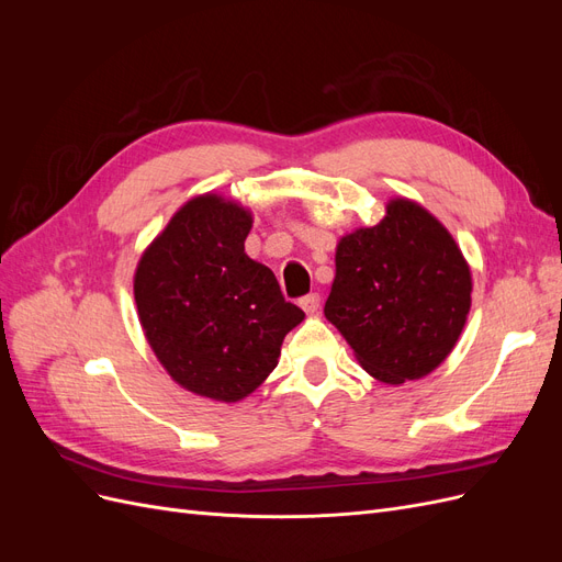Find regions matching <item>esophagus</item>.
<instances>
[{
	"instance_id": "esophagus-1",
	"label": "esophagus",
	"mask_w": 562,
	"mask_h": 562,
	"mask_svg": "<svg viewBox=\"0 0 562 562\" xmlns=\"http://www.w3.org/2000/svg\"><path fill=\"white\" fill-rule=\"evenodd\" d=\"M300 307L307 312V314H316L318 307H321V295L318 293H310V295L300 297Z\"/></svg>"
}]
</instances>
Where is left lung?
<instances>
[{
	"label": "left lung",
	"instance_id": "obj_1",
	"mask_svg": "<svg viewBox=\"0 0 562 562\" xmlns=\"http://www.w3.org/2000/svg\"><path fill=\"white\" fill-rule=\"evenodd\" d=\"M471 307V271L438 220L394 199L375 227L335 252L326 318L366 372L386 384L429 375L446 361Z\"/></svg>",
	"mask_w": 562,
	"mask_h": 562
}]
</instances>
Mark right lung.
Here are the masks:
<instances>
[{
    "label": "right lung",
    "instance_id": "add662e5",
    "mask_svg": "<svg viewBox=\"0 0 562 562\" xmlns=\"http://www.w3.org/2000/svg\"><path fill=\"white\" fill-rule=\"evenodd\" d=\"M250 213L203 194L171 217L135 269L149 347L180 386L234 403L277 368L283 337L304 318L274 271L250 260Z\"/></svg>",
    "mask_w": 562,
    "mask_h": 562
}]
</instances>
